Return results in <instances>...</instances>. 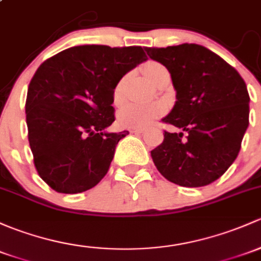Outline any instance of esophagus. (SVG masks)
I'll use <instances>...</instances> for the list:
<instances>
[{"label":"esophagus","mask_w":261,"mask_h":261,"mask_svg":"<svg viewBox=\"0 0 261 261\" xmlns=\"http://www.w3.org/2000/svg\"><path fill=\"white\" fill-rule=\"evenodd\" d=\"M145 128H141V127H131L130 128V133L131 134H141L144 133Z\"/></svg>","instance_id":"1"}]
</instances>
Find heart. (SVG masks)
Returning <instances> with one entry per match:
<instances>
[{
  "label": "heart",
  "mask_w": 261,
  "mask_h": 261,
  "mask_svg": "<svg viewBox=\"0 0 261 261\" xmlns=\"http://www.w3.org/2000/svg\"><path fill=\"white\" fill-rule=\"evenodd\" d=\"M164 68L163 65L158 62H150L144 67V73L150 81L155 80L156 75ZM112 98L116 105L122 102L123 100V79L117 82L112 91ZM164 112V106L161 103H128L125 108L120 110L117 119L119 122L125 127H146L151 123L159 115Z\"/></svg>",
  "instance_id": "heart-1"
}]
</instances>
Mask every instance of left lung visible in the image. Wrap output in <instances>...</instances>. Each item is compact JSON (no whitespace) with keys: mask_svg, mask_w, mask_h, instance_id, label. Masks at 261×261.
Masks as SVG:
<instances>
[{"mask_svg":"<svg viewBox=\"0 0 261 261\" xmlns=\"http://www.w3.org/2000/svg\"><path fill=\"white\" fill-rule=\"evenodd\" d=\"M150 59L171 75L176 102L161 121L164 131L151 151L156 169L180 186L199 188L218 180L235 161L249 126V97L243 77L220 56L195 43L146 47Z\"/></svg>","mask_w":261,"mask_h":261,"instance_id":"left-lung-1","label":"left lung"}]
</instances>
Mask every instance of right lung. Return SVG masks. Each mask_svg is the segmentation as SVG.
Listing matches in <instances>:
<instances>
[{"label": "right lung", "instance_id": "right-lung-1", "mask_svg": "<svg viewBox=\"0 0 261 261\" xmlns=\"http://www.w3.org/2000/svg\"><path fill=\"white\" fill-rule=\"evenodd\" d=\"M146 59L141 46L84 45L37 68L26 98L29 142L38 175L55 191L82 193L108 174L117 142L128 135L105 131L115 121L112 91Z\"/></svg>", "mask_w": 261, "mask_h": 261}]
</instances>
